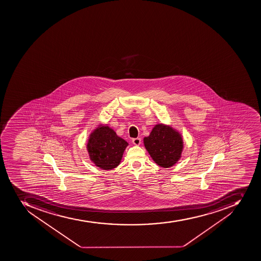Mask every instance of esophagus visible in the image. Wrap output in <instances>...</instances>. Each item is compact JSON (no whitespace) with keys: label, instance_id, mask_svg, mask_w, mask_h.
I'll return each mask as SVG.
<instances>
[{"label":"esophagus","instance_id":"1","mask_svg":"<svg viewBox=\"0 0 261 261\" xmlns=\"http://www.w3.org/2000/svg\"><path fill=\"white\" fill-rule=\"evenodd\" d=\"M132 143H133L135 145H140V144H141V140H140V138H135V139L132 140Z\"/></svg>","mask_w":261,"mask_h":261}]
</instances>
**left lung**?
<instances>
[{"label": "left lung", "instance_id": "left-lung-1", "mask_svg": "<svg viewBox=\"0 0 261 261\" xmlns=\"http://www.w3.org/2000/svg\"><path fill=\"white\" fill-rule=\"evenodd\" d=\"M144 144L150 156L161 167L169 168L176 164L184 149L182 135L171 125L156 124L144 138Z\"/></svg>", "mask_w": 261, "mask_h": 261}]
</instances>
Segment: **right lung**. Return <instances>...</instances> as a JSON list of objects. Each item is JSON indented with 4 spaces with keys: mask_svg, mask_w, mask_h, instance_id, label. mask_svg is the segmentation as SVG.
Instances as JSON below:
<instances>
[{
    "mask_svg": "<svg viewBox=\"0 0 261 261\" xmlns=\"http://www.w3.org/2000/svg\"><path fill=\"white\" fill-rule=\"evenodd\" d=\"M127 142L109 125L99 124L89 136L86 144L90 160L102 170H113L121 162Z\"/></svg>",
    "mask_w": 261,
    "mask_h": 261,
    "instance_id": "1",
    "label": "right lung"
}]
</instances>
